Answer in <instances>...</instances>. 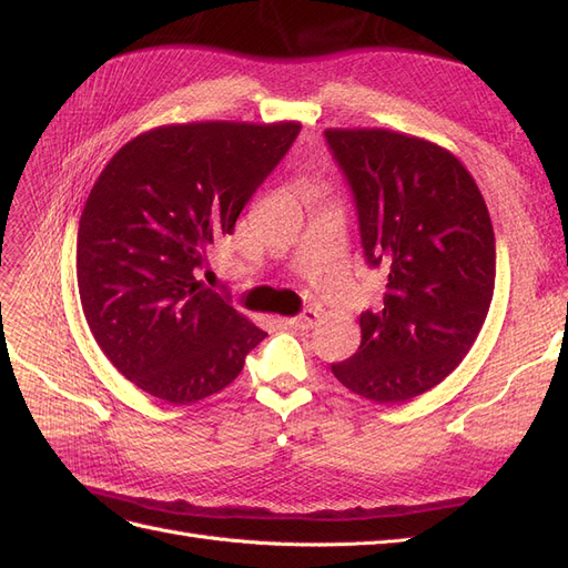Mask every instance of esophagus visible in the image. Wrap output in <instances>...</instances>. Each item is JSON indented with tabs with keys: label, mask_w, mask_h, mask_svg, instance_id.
<instances>
[{
	"label": "esophagus",
	"mask_w": 568,
	"mask_h": 568,
	"mask_svg": "<svg viewBox=\"0 0 568 568\" xmlns=\"http://www.w3.org/2000/svg\"><path fill=\"white\" fill-rule=\"evenodd\" d=\"M317 313L315 311H305L303 315L298 317H288V320H282L284 326H294V329H313V326L317 324Z\"/></svg>",
	"instance_id": "1"
}]
</instances>
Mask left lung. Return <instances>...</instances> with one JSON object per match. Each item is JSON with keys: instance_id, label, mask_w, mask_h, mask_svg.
I'll list each match as a JSON object with an SVG mask.
<instances>
[{"instance_id": "1", "label": "left lung", "mask_w": 568, "mask_h": 568, "mask_svg": "<svg viewBox=\"0 0 568 568\" xmlns=\"http://www.w3.org/2000/svg\"><path fill=\"white\" fill-rule=\"evenodd\" d=\"M353 189L367 263L388 274L363 341L332 365L367 400L405 403L440 384L474 346L495 288L488 205L462 161L434 142L384 128H329Z\"/></svg>"}]
</instances>
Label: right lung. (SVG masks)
Here are the masks:
<instances>
[{"label": "right lung", "instance_id": "1", "mask_svg": "<svg viewBox=\"0 0 568 568\" xmlns=\"http://www.w3.org/2000/svg\"><path fill=\"white\" fill-rule=\"evenodd\" d=\"M298 132L296 120L161 125L97 178L78 230L82 313L111 365L153 398H209L267 336L196 270Z\"/></svg>", "mask_w": 568, "mask_h": 568}]
</instances>
